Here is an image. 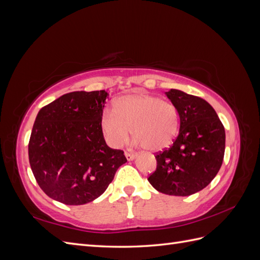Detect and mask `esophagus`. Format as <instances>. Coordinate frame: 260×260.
Masks as SVG:
<instances>
[{"label":"esophagus","mask_w":260,"mask_h":260,"mask_svg":"<svg viewBox=\"0 0 260 260\" xmlns=\"http://www.w3.org/2000/svg\"><path fill=\"white\" fill-rule=\"evenodd\" d=\"M124 156H125V158H127L128 160H133V159L136 158V155L135 154H131V153H128V152L124 153Z\"/></svg>","instance_id":"1"}]
</instances>
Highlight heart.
<instances>
[{"instance_id": "1", "label": "heart", "mask_w": 260, "mask_h": 260, "mask_svg": "<svg viewBox=\"0 0 260 260\" xmlns=\"http://www.w3.org/2000/svg\"><path fill=\"white\" fill-rule=\"evenodd\" d=\"M179 112L171 102L147 93L124 95L115 102L114 109L102 115V130L109 145L121 146L128 140L130 129L133 144L151 152L169 147L179 130Z\"/></svg>"}]
</instances>
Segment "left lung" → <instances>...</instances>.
Wrapping results in <instances>:
<instances>
[{
    "mask_svg": "<svg viewBox=\"0 0 260 260\" xmlns=\"http://www.w3.org/2000/svg\"><path fill=\"white\" fill-rule=\"evenodd\" d=\"M166 95L178 108L179 135L169 148L156 153V170L147 180L160 193L188 196L206 187L221 167L224 127L205 100L176 89Z\"/></svg>",
    "mask_w": 260,
    "mask_h": 260,
    "instance_id": "8db88e82",
    "label": "left lung"
}]
</instances>
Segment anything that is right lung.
Here are the masks:
<instances>
[{
	"instance_id": "add662e5",
	"label": "right lung",
	"mask_w": 260,
	"mask_h": 260,
	"mask_svg": "<svg viewBox=\"0 0 260 260\" xmlns=\"http://www.w3.org/2000/svg\"><path fill=\"white\" fill-rule=\"evenodd\" d=\"M107 95L104 90L70 92L37 115L28 145L30 167L42 191L65 205L98 199L127 161L103 136Z\"/></svg>"
}]
</instances>
